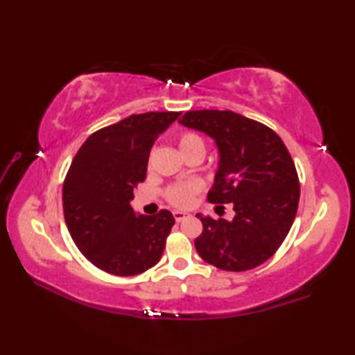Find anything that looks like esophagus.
I'll return each mask as SVG.
<instances>
[{
	"instance_id": "1",
	"label": "esophagus",
	"mask_w": 355,
	"mask_h": 355,
	"mask_svg": "<svg viewBox=\"0 0 355 355\" xmlns=\"http://www.w3.org/2000/svg\"><path fill=\"white\" fill-rule=\"evenodd\" d=\"M173 216H175V220H176V222H182L184 219L189 218L191 214H189V213H185V211H173Z\"/></svg>"
}]
</instances>
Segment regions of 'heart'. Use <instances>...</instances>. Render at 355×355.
<instances>
[{
  "label": "heart",
  "mask_w": 355,
  "mask_h": 355,
  "mask_svg": "<svg viewBox=\"0 0 355 355\" xmlns=\"http://www.w3.org/2000/svg\"><path fill=\"white\" fill-rule=\"evenodd\" d=\"M178 146L182 155L187 157L194 153H206V144L197 133L185 132L179 135ZM200 191L198 182H185V184H178L167 189L168 201L176 207H188L194 201V196Z\"/></svg>",
  "instance_id": "1"
}]
</instances>
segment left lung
Masks as SVG:
<instances>
[{
  "label": "left lung",
  "instance_id": "left-lung-1",
  "mask_svg": "<svg viewBox=\"0 0 355 355\" xmlns=\"http://www.w3.org/2000/svg\"><path fill=\"white\" fill-rule=\"evenodd\" d=\"M179 123L216 144L219 163L207 200L232 202L235 211L232 220L197 214L202 223L197 253L223 271L262 265L287 237L297 211L299 179L286 145L270 127L232 111H188Z\"/></svg>",
  "mask_w": 355,
  "mask_h": 355
}]
</instances>
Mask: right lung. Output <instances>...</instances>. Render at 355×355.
Wrapping results in <instances>:
<instances>
[{"mask_svg":"<svg viewBox=\"0 0 355 355\" xmlns=\"http://www.w3.org/2000/svg\"><path fill=\"white\" fill-rule=\"evenodd\" d=\"M179 115H130L89 136L73 157L63 182V216L75 245L99 270L137 275L161 259L173 214H136L130 201L146 178L155 139Z\"/></svg>","mask_w":355,"mask_h":355,"instance_id":"add662e5","label":"right lung"}]
</instances>
